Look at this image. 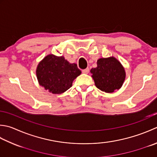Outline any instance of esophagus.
I'll list each match as a JSON object with an SVG mask.
<instances>
[{
    "instance_id": "esophagus-1",
    "label": "esophagus",
    "mask_w": 157,
    "mask_h": 157,
    "mask_svg": "<svg viewBox=\"0 0 157 157\" xmlns=\"http://www.w3.org/2000/svg\"><path fill=\"white\" fill-rule=\"evenodd\" d=\"M82 73H85V74H87V73H89V69L86 68V69H83L82 70Z\"/></svg>"
}]
</instances>
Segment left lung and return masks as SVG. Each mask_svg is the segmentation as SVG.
Returning a JSON list of instances; mask_svg holds the SVG:
<instances>
[{
	"mask_svg": "<svg viewBox=\"0 0 157 157\" xmlns=\"http://www.w3.org/2000/svg\"><path fill=\"white\" fill-rule=\"evenodd\" d=\"M90 73L95 86L109 93L121 88L126 76L123 67L113 57L100 58L97 60V67L91 69Z\"/></svg>",
	"mask_w": 157,
	"mask_h": 157,
	"instance_id": "obj_1",
	"label": "left lung"
}]
</instances>
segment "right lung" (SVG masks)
Wrapping results in <instances>:
<instances>
[{
	"instance_id": "1",
	"label": "right lung",
	"mask_w": 157,
	"mask_h": 157,
	"mask_svg": "<svg viewBox=\"0 0 157 157\" xmlns=\"http://www.w3.org/2000/svg\"><path fill=\"white\" fill-rule=\"evenodd\" d=\"M39 84L53 94H61L72 86L73 81L81 74L75 63L71 64L63 56L48 55L36 68Z\"/></svg>"
}]
</instances>
